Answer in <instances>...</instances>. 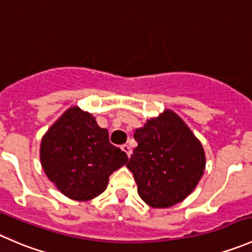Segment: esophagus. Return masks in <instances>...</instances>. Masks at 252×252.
I'll use <instances>...</instances> for the list:
<instances>
[{
	"label": "esophagus",
	"mask_w": 252,
	"mask_h": 252,
	"mask_svg": "<svg viewBox=\"0 0 252 252\" xmlns=\"http://www.w3.org/2000/svg\"><path fill=\"white\" fill-rule=\"evenodd\" d=\"M121 149H123V151L125 152V153L127 154V156L131 157V154H132V149H131V147L128 146V144H123V146H121Z\"/></svg>",
	"instance_id": "esophagus-1"
}]
</instances>
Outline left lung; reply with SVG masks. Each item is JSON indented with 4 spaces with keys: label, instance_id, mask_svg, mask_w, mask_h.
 Here are the masks:
<instances>
[{
    "label": "left lung",
    "instance_id": "left-lung-1",
    "mask_svg": "<svg viewBox=\"0 0 252 252\" xmlns=\"http://www.w3.org/2000/svg\"><path fill=\"white\" fill-rule=\"evenodd\" d=\"M138 146L126 164L147 205L166 208L185 200L202 176L205 152L186 124L170 110L133 134Z\"/></svg>",
    "mask_w": 252,
    "mask_h": 252
}]
</instances>
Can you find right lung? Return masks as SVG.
I'll list each match as a JSON object with an SVG mask.
<instances>
[{
  "label": "right lung",
  "instance_id": "1",
  "mask_svg": "<svg viewBox=\"0 0 252 252\" xmlns=\"http://www.w3.org/2000/svg\"><path fill=\"white\" fill-rule=\"evenodd\" d=\"M40 159L47 178L76 201L100 195L109 176L128 160L125 152L110 143L108 129L77 106L69 108L42 137Z\"/></svg>",
  "mask_w": 252,
  "mask_h": 252
}]
</instances>
